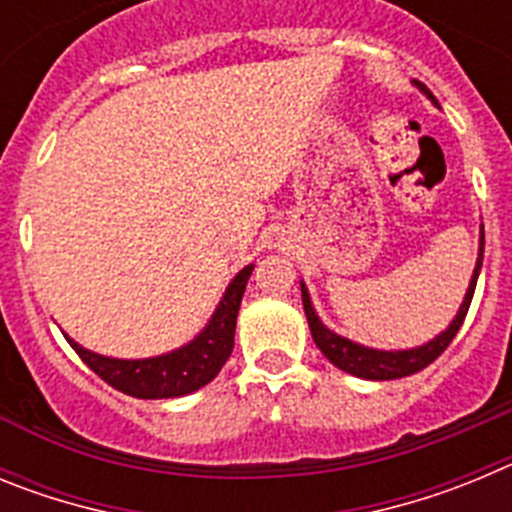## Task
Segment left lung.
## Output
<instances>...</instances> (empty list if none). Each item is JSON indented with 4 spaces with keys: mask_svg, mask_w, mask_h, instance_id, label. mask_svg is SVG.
<instances>
[{
    "mask_svg": "<svg viewBox=\"0 0 512 512\" xmlns=\"http://www.w3.org/2000/svg\"><path fill=\"white\" fill-rule=\"evenodd\" d=\"M420 89H423L428 97L433 99L431 89L415 81ZM436 102V99H433ZM482 259H485V230H482V238H479V259H477V269L472 274V282H469L467 289V297L461 302L459 312H456L454 323L449 328L443 330L441 336L433 338L431 343H425L420 348H410V351H374V348H364L354 341H346L341 338L338 333L325 328L320 323V318L315 315L310 305V295H307L305 284H302V307H305V315H307V323H310V333H312V341L318 343V348L325 354V359L330 364H336L338 369L348 374H356L361 379H400V377H410V374L420 372L425 369L428 364L438 359V356L449 348V343L454 341V336L459 333L461 323L467 318L469 305H472V297H474V287H477V277H479V269H482Z\"/></svg>",
    "mask_w": 512,
    "mask_h": 512,
    "instance_id": "1",
    "label": "left lung"
}]
</instances>
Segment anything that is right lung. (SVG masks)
<instances>
[{
    "label": "right lung",
    "mask_w": 512,
    "mask_h": 512,
    "mask_svg": "<svg viewBox=\"0 0 512 512\" xmlns=\"http://www.w3.org/2000/svg\"><path fill=\"white\" fill-rule=\"evenodd\" d=\"M251 271L253 264L238 271V277L230 282L228 292L217 305L210 325L189 346L179 348L174 354L156 356V359L122 361L92 354L76 341H71L69 336H66V341L97 377H102L110 387L125 392V395L140 397V400L189 395V392L200 390L207 382H212L228 361L230 351H233L235 320H238V310H241L243 292H246Z\"/></svg>",
    "instance_id": "right-lung-1"
}]
</instances>
